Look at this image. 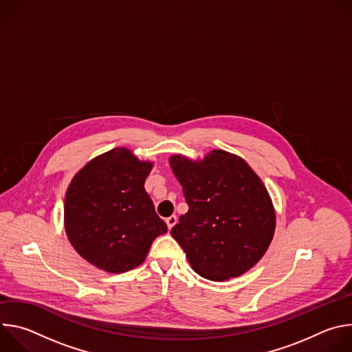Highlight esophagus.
<instances>
[{
  "instance_id": "esophagus-1",
  "label": "esophagus",
  "mask_w": 352,
  "mask_h": 352,
  "mask_svg": "<svg viewBox=\"0 0 352 352\" xmlns=\"http://www.w3.org/2000/svg\"><path fill=\"white\" fill-rule=\"evenodd\" d=\"M166 223H167L168 230H171V228L175 226V223H177V216H175V214H173V216L167 217V219H166Z\"/></svg>"
}]
</instances>
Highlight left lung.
<instances>
[{
    "label": "left lung",
    "instance_id": "left-lung-1",
    "mask_svg": "<svg viewBox=\"0 0 352 352\" xmlns=\"http://www.w3.org/2000/svg\"><path fill=\"white\" fill-rule=\"evenodd\" d=\"M188 212L173 227L192 269L223 281L254 267L267 250L276 227L270 196L241 157L213 150L202 162L173 156Z\"/></svg>",
    "mask_w": 352,
    "mask_h": 352
}]
</instances>
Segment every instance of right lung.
Masks as SVG:
<instances>
[{
	"mask_svg": "<svg viewBox=\"0 0 352 352\" xmlns=\"http://www.w3.org/2000/svg\"><path fill=\"white\" fill-rule=\"evenodd\" d=\"M152 163L117 147L89 162L65 196V230L76 252L96 267L124 273L146 259L152 242L167 232L144 181Z\"/></svg>",
	"mask_w": 352,
	"mask_h": 352,
	"instance_id": "1",
	"label": "right lung"
}]
</instances>
